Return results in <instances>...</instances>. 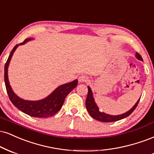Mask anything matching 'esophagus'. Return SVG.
I'll return each instance as SVG.
<instances>
[{
  "mask_svg": "<svg viewBox=\"0 0 154 154\" xmlns=\"http://www.w3.org/2000/svg\"><path fill=\"white\" fill-rule=\"evenodd\" d=\"M87 79H88V78L86 77V75H80V76L79 77V81L80 83L86 82V81H87Z\"/></svg>",
  "mask_w": 154,
  "mask_h": 154,
  "instance_id": "esophagus-1",
  "label": "esophagus"
}]
</instances>
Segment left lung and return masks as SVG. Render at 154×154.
Listing matches in <instances>:
<instances>
[{"mask_svg":"<svg viewBox=\"0 0 154 154\" xmlns=\"http://www.w3.org/2000/svg\"><path fill=\"white\" fill-rule=\"evenodd\" d=\"M135 57L138 60H143L142 57L139 55L138 53L135 54ZM140 99L137 101V102L135 103V104L131 109L128 110V112H125L123 114H121L119 115H109V114H106L105 112H102L99 111V106H97V104H96L94 98V94L93 92H92L91 88L88 86V95L86 97V107L87 111L89 113V115L93 117L95 120L100 121V122H116V121L120 120L122 119L125 118L128 116H129L133 112V111L135 109L137 105H138Z\"/></svg>","mask_w":154,"mask_h":154,"instance_id":"left-lung-1","label":"left lung"}]
</instances>
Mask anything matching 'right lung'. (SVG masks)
<instances>
[{
	"label": "right lung",
	"instance_id": "right-lung-1",
	"mask_svg": "<svg viewBox=\"0 0 154 154\" xmlns=\"http://www.w3.org/2000/svg\"><path fill=\"white\" fill-rule=\"evenodd\" d=\"M33 38H29L26 39L21 44L16 45L14 49L11 52L10 55L8 56V58L7 60L5 65L4 68V80L5 88H6L7 93L10 99L11 102L13 103L16 108H18L23 113L29 115L32 117H49L52 115H55L57 112L62 107L63 103H64L65 99L67 95L70 93L73 88L76 87L78 84V80L75 79L71 82L67 83V84L60 85L58 87H57L53 91L48 95L45 98L37 101H31L25 100V99L20 98L13 91L11 86L8 80V69L10 61L14 52L16 51V48L19 45H22L26 44L27 42L32 40Z\"/></svg>",
	"mask_w": 154,
	"mask_h": 154
}]
</instances>
